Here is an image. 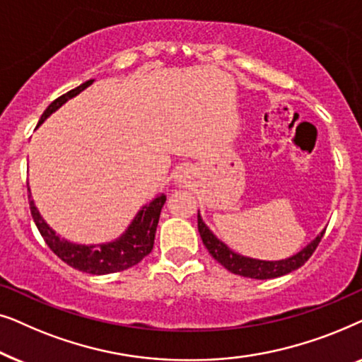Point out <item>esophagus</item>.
Returning a JSON list of instances; mask_svg holds the SVG:
<instances>
[{"label": "esophagus", "instance_id": "1", "mask_svg": "<svg viewBox=\"0 0 362 362\" xmlns=\"http://www.w3.org/2000/svg\"><path fill=\"white\" fill-rule=\"evenodd\" d=\"M186 177H187V171H185V170H180V171H177V175H176V181L180 182V185H182V182H186Z\"/></svg>", "mask_w": 362, "mask_h": 362}]
</instances>
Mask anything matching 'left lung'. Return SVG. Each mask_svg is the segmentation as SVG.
<instances>
[{"instance_id": "1", "label": "left lung", "mask_w": 362, "mask_h": 362, "mask_svg": "<svg viewBox=\"0 0 362 362\" xmlns=\"http://www.w3.org/2000/svg\"><path fill=\"white\" fill-rule=\"evenodd\" d=\"M197 229H199V235L202 242H204L206 249L209 250V254L219 262V264L227 269L232 274L247 276V279H255V280H269L276 279V276L286 275L290 272L300 269L301 265H305V262L313 255L316 247L321 242V237L325 235V230L316 237L313 242H310L303 250H300L298 254L290 257L285 260H275V262H267V260H257L249 259V257L234 254L224 242H221L217 237L212 234L204 222H202L201 216L197 214Z\"/></svg>"}]
</instances>
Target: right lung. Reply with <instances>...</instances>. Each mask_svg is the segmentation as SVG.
Masks as SVG:
<instances>
[{"label":"right lung","instance_id":"right-lung-1","mask_svg":"<svg viewBox=\"0 0 362 362\" xmlns=\"http://www.w3.org/2000/svg\"><path fill=\"white\" fill-rule=\"evenodd\" d=\"M92 82L93 81L83 82L82 86L72 88V90L64 93V95L57 97L56 100L44 110L39 123H42L54 110H57L62 103H66L69 98L77 95L78 92H82L83 88L90 86ZM28 197L33 219L36 222L37 229L41 232L42 239L47 244L49 249H51L62 262H66L67 265L92 275L115 274V272L130 269V267L136 265L138 262L145 259V257L151 252L153 244H155V234L158 221H160L161 207L165 206L166 202V196L160 194L155 201H151L150 204L141 207V211L138 212L130 227H128V230L120 237V239L110 242V244L87 247L71 244V242L64 240L59 235H56V232L44 222L41 214H39V211L36 209V206H34V201L31 199V192H29Z\"/></svg>","mask_w":362,"mask_h":362}]
</instances>
